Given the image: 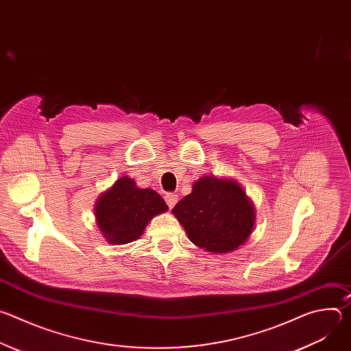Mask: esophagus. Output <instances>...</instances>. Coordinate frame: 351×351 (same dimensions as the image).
Returning <instances> with one entry per match:
<instances>
[{
  "label": "esophagus",
  "instance_id": "esophagus-1",
  "mask_svg": "<svg viewBox=\"0 0 351 351\" xmlns=\"http://www.w3.org/2000/svg\"><path fill=\"white\" fill-rule=\"evenodd\" d=\"M178 198H179V195L176 193H167L165 194V203H167V206L169 208H173L175 204L178 203Z\"/></svg>",
  "mask_w": 351,
  "mask_h": 351
}]
</instances>
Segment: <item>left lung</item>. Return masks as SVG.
<instances>
[{"instance_id": "obj_1", "label": "left lung", "mask_w": 351, "mask_h": 351, "mask_svg": "<svg viewBox=\"0 0 351 351\" xmlns=\"http://www.w3.org/2000/svg\"><path fill=\"white\" fill-rule=\"evenodd\" d=\"M189 239L213 253L239 248L254 226L256 213L243 189L233 180L204 176L193 184L172 210Z\"/></svg>"}]
</instances>
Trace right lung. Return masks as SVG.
Segmentation results:
<instances>
[{
  "mask_svg": "<svg viewBox=\"0 0 351 351\" xmlns=\"http://www.w3.org/2000/svg\"><path fill=\"white\" fill-rule=\"evenodd\" d=\"M168 210L164 198L152 189H138L128 176L98 198L95 218L99 230L114 244L138 239L153 217Z\"/></svg>",
  "mask_w": 351,
  "mask_h": 351,
  "instance_id": "obj_1",
  "label": "right lung"
}]
</instances>
